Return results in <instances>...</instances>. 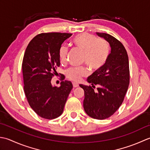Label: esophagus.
<instances>
[{
	"mask_svg": "<svg viewBox=\"0 0 150 150\" xmlns=\"http://www.w3.org/2000/svg\"><path fill=\"white\" fill-rule=\"evenodd\" d=\"M72 85H73V87L74 88H76V87H78L79 86V84L76 83V82H73L72 83Z\"/></svg>",
	"mask_w": 150,
	"mask_h": 150,
	"instance_id": "obj_1",
	"label": "esophagus"
}]
</instances>
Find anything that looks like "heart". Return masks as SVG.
<instances>
[{
    "label": "heart",
    "instance_id": "1",
    "mask_svg": "<svg viewBox=\"0 0 150 150\" xmlns=\"http://www.w3.org/2000/svg\"><path fill=\"white\" fill-rule=\"evenodd\" d=\"M76 48L83 51V62L94 71L102 68L105 65L109 55V47L108 42L103 39L88 33L79 34L73 40ZM69 48L65 45L61 47L59 57L61 62L65 63L68 56ZM87 70L84 67H72L66 71V76L71 80L78 81L82 76L87 74Z\"/></svg>",
    "mask_w": 150,
    "mask_h": 150
}]
</instances>
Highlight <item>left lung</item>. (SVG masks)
Returning a JSON list of instances; mask_svg holds the SVG:
<instances>
[{"instance_id":"1","label":"left lung","mask_w":150,"mask_h":150,"mask_svg":"<svg viewBox=\"0 0 150 150\" xmlns=\"http://www.w3.org/2000/svg\"><path fill=\"white\" fill-rule=\"evenodd\" d=\"M96 34L109 42L111 53L105 65L87 78L92 86L79 87L84 90L85 112L91 118L103 120L113 115L123 102L129 83V59L126 48L115 38L105 33ZM96 84L100 87L95 91Z\"/></svg>"}]
</instances>
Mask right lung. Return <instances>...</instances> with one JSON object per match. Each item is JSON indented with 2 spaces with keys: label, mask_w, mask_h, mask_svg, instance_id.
<instances>
[{
  "label": "right lung",
  "mask_w": 150,
  "mask_h": 150,
  "mask_svg": "<svg viewBox=\"0 0 150 150\" xmlns=\"http://www.w3.org/2000/svg\"><path fill=\"white\" fill-rule=\"evenodd\" d=\"M71 35L67 33H40L32 39L24 52L22 64L24 93L32 109L45 119L56 118L63 113L73 87L70 81H62L59 87L51 83L57 73L56 67L60 65V48Z\"/></svg>",
  "instance_id": "1"
}]
</instances>
